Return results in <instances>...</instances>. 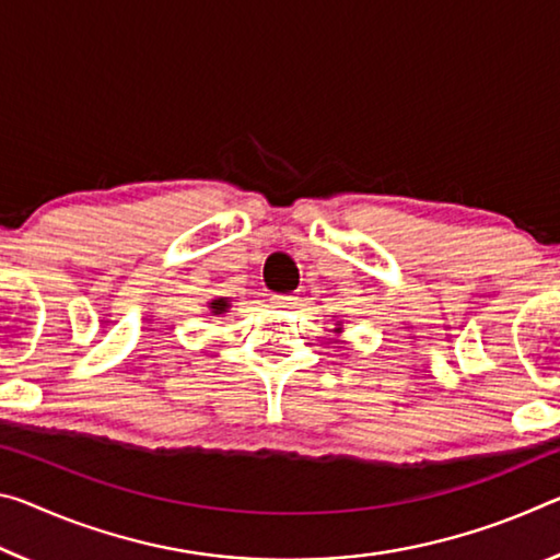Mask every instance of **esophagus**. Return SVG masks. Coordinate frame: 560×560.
I'll list each match as a JSON object with an SVG mask.
<instances>
[{
  "instance_id": "1",
  "label": "esophagus",
  "mask_w": 560,
  "mask_h": 560,
  "mask_svg": "<svg viewBox=\"0 0 560 560\" xmlns=\"http://www.w3.org/2000/svg\"><path fill=\"white\" fill-rule=\"evenodd\" d=\"M296 301V294H273L271 296V306H289Z\"/></svg>"
}]
</instances>
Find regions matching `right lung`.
Segmentation results:
<instances>
[{"label": "right lung", "mask_w": 560, "mask_h": 560, "mask_svg": "<svg viewBox=\"0 0 560 560\" xmlns=\"http://www.w3.org/2000/svg\"><path fill=\"white\" fill-rule=\"evenodd\" d=\"M209 308H211V314L219 316V314H224L226 308H229V301L226 299H214V301H209Z\"/></svg>", "instance_id": "right-lung-1"}]
</instances>
